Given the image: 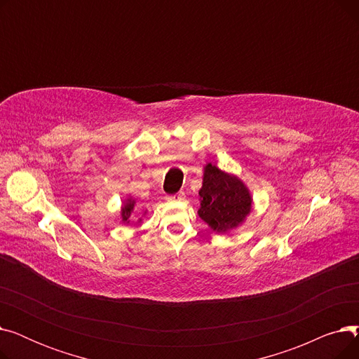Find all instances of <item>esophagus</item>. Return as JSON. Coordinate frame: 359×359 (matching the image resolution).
I'll return each instance as SVG.
<instances>
[{
  "label": "esophagus",
  "mask_w": 359,
  "mask_h": 359,
  "mask_svg": "<svg viewBox=\"0 0 359 359\" xmlns=\"http://www.w3.org/2000/svg\"><path fill=\"white\" fill-rule=\"evenodd\" d=\"M167 201H183L184 199V192H177L176 195H172V196H167L165 198Z\"/></svg>",
  "instance_id": "esophagus-1"
}]
</instances>
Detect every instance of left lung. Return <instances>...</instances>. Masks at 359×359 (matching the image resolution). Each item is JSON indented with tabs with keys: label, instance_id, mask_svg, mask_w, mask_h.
I'll list each match as a JSON object with an SVG mask.
<instances>
[{
	"label": "left lung",
	"instance_id": "1",
	"mask_svg": "<svg viewBox=\"0 0 359 359\" xmlns=\"http://www.w3.org/2000/svg\"><path fill=\"white\" fill-rule=\"evenodd\" d=\"M199 196L202 201L198 214L217 233L234 229L252 208V198L246 186L212 164L205 168Z\"/></svg>",
	"mask_w": 359,
	"mask_h": 359
}]
</instances>
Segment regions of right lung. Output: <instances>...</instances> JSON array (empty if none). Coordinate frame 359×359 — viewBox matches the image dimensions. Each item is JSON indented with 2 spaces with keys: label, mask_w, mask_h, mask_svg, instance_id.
Returning a JSON list of instances; mask_svg holds the SVG:
<instances>
[{
  "label": "right lung",
  "mask_w": 359,
  "mask_h": 359,
  "mask_svg": "<svg viewBox=\"0 0 359 359\" xmlns=\"http://www.w3.org/2000/svg\"><path fill=\"white\" fill-rule=\"evenodd\" d=\"M132 208H134V202H132V201H128V202L123 205V210H122L123 221H128V218H129V215H130ZM128 222H129V221H128Z\"/></svg>",
  "instance_id": "add662e5"
}]
</instances>
